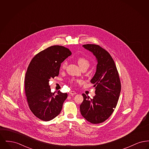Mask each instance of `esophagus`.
I'll list each match as a JSON object with an SVG mask.
<instances>
[{
    "mask_svg": "<svg viewBox=\"0 0 149 149\" xmlns=\"http://www.w3.org/2000/svg\"><path fill=\"white\" fill-rule=\"evenodd\" d=\"M77 94V93L75 92V91H71L70 92V94H71V95H75V94Z\"/></svg>",
    "mask_w": 149,
    "mask_h": 149,
    "instance_id": "esophagus-1",
    "label": "esophagus"
}]
</instances>
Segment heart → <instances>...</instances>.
Listing matches in <instances>:
<instances>
[{"instance_id":"obj_1","label":"heart","mask_w":149,"mask_h":149,"mask_svg":"<svg viewBox=\"0 0 149 149\" xmlns=\"http://www.w3.org/2000/svg\"><path fill=\"white\" fill-rule=\"evenodd\" d=\"M78 63L81 68H83L84 67L88 68L90 65V62L89 61V60L83 57H80L78 58ZM67 65H68L67 61H64V63L61 65V69H65L67 67ZM70 81L72 83H75L78 81V80H77L75 79H71Z\"/></svg>"}]
</instances>
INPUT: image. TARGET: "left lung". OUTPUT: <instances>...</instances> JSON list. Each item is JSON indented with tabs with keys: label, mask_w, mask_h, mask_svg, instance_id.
Here are the masks:
<instances>
[{
	"label": "left lung",
	"mask_w": 149,
	"mask_h": 149,
	"mask_svg": "<svg viewBox=\"0 0 149 149\" xmlns=\"http://www.w3.org/2000/svg\"><path fill=\"white\" fill-rule=\"evenodd\" d=\"M83 46L93 52L97 60L96 72L91 80L95 87L92 99L83 94L80 113L85 120L93 124L107 120L113 112L120 95L121 84L116 66L109 52L98 45Z\"/></svg>",
	"instance_id": "1"
}]
</instances>
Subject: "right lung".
I'll list each match as a JSON object with an SVG mask.
<instances>
[{
    "instance_id": "1",
    "label": "right lung",
    "mask_w": 149,
    "mask_h": 149,
    "mask_svg": "<svg viewBox=\"0 0 149 149\" xmlns=\"http://www.w3.org/2000/svg\"><path fill=\"white\" fill-rule=\"evenodd\" d=\"M71 55L68 48L55 45L36 55L29 64L24 79V89L29 108L36 117L49 121L58 116L67 93L51 92L49 79L57 77L61 64Z\"/></svg>"
}]
</instances>
